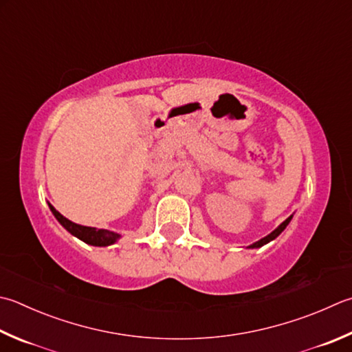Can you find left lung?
I'll return each mask as SVG.
<instances>
[{
    "label": "left lung",
    "instance_id": "obj_1",
    "mask_svg": "<svg viewBox=\"0 0 352 352\" xmlns=\"http://www.w3.org/2000/svg\"><path fill=\"white\" fill-rule=\"evenodd\" d=\"M291 217H293V216H289L288 219H287V221H285V222H282L280 225H279V227H277L274 231H273V233H271V234H268L267 237H263V239H261V241H258V242H256V243H253V245H251V248H256V247H262V245H265V243H268L270 241H273V239H276L277 236H279L280 233H282V231L285 230V228H287V225L289 223V221H291Z\"/></svg>",
    "mask_w": 352,
    "mask_h": 352
}]
</instances>
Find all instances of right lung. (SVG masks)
Masks as SVG:
<instances>
[{"instance_id": "right-lung-1", "label": "right lung", "mask_w": 352, "mask_h": 352, "mask_svg": "<svg viewBox=\"0 0 352 352\" xmlns=\"http://www.w3.org/2000/svg\"><path fill=\"white\" fill-rule=\"evenodd\" d=\"M49 207L52 210V213L58 219V222L61 223L69 233L76 236L78 239H81V241H84L85 243L96 245V247H105V245L113 243L119 237V234L111 233V231H107V230H98L91 227H84V225H78L75 222L69 221V219H65L61 213H59V211L53 208L52 205H49Z\"/></svg>"}]
</instances>
